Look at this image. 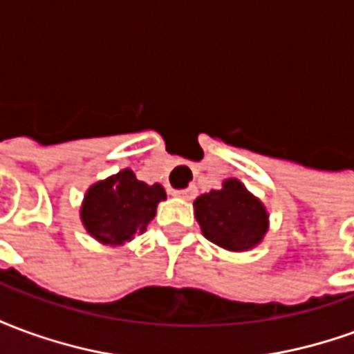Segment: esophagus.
Segmentation results:
<instances>
[{
    "label": "esophagus",
    "mask_w": 354,
    "mask_h": 354,
    "mask_svg": "<svg viewBox=\"0 0 354 354\" xmlns=\"http://www.w3.org/2000/svg\"><path fill=\"white\" fill-rule=\"evenodd\" d=\"M195 193H197V189H195L193 185H189V187H185V189H176V192H174V195H176V197H180V199L189 201L195 197Z\"/></svg>",
    "instance_id": "obj_1"
}]
</instances>
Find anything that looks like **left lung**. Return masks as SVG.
<instances>
[{"instance_id": "8db88e82", "label": "left lung", "mask_w": 354, "mask_h": 354, "mask_svg": "<svg viewBox=\"0 0 354 354\" xmlns=\"http://www.w3.org/2000/svg\"><path fill=\"white\" fill-rule=\"evenodd\" d=\"M193 207L203 235L222 248L243 252L266 235V208L235 178L225 180L222 189L197 197Z\"/></svg>"}]
</instances>
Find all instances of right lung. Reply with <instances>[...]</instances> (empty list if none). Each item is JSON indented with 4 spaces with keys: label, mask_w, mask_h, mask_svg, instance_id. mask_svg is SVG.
<instances>
[{
    "label": "right lung",
    "mask_w": 354,
    "mask_h": 354,
    "mask_svg": "<svg viewBox=\"0 0 354 354\" xmlns=\"http://www.w3.org/2000/svg\"><path fill=\"white\" fill-rule=\"evenodd\" d=\"M167 199L159 184L147 185L129 169L94 184L81 208L83 225L104 245H123L153 220L157 205Z\"/></svg>",
    "instance_id": "add662e5"
}]
</instances>
